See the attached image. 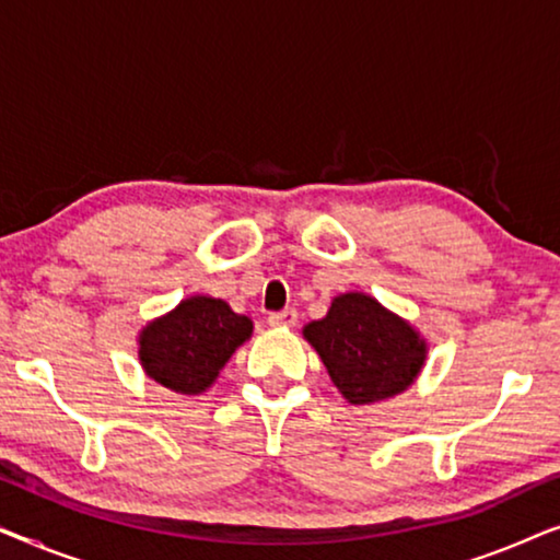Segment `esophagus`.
<instances>
[{
    "mask_svg": "<svg viewBox=\"0 0 560 560\" xmlns=\"http://www.w3.org/2000/svg\"><path fill=\"white\" fill-rule=\"evenodd\" d=\"M295 320H298V313L293 308L270 313V316H267V324L275 328H290V326H295Z\"/></svg>",
    "mask_w": 560,
    "mask_h": 560,
    "instance_id": "esophagus-1",
    "label": "esophagus"
}]
</instances>
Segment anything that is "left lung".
I'll list each match as a JSON object with an SVG mask.
<instances>
[{
    "label": "left lung",
    "mask_w": 560,
    "mask_h": 560,
    "mask_svg": "<svg viewBox=\"0 0 560 560\" xmlns=\"http://www.w3.org/2000/svg\"><path fill=\"white\" fill-rule=\"evenodd\" d=\"M303 336L318 351L336 389L351 405H372L408 389L425 364V339L372 295L334 298Z\"/></svg>",
    "instance_id": "8db88e82"
}]
</instances>
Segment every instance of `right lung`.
<instances>
[{"label":"right lung","mask_w":560,"mask_h":560,"mask_svg":"<svg viewBox=\"0 0 560 560\" xmlns=\"http://www.w3.org/2000/svg\"><path fill=\"white\" fill-rule=\"evenodd\" d=\"M249 336L252 320L221 298L190 295L142 328L140 362L158 385L180 395H201Z\"/></svg>","instance_id":"add662e5"}]
</instances>
